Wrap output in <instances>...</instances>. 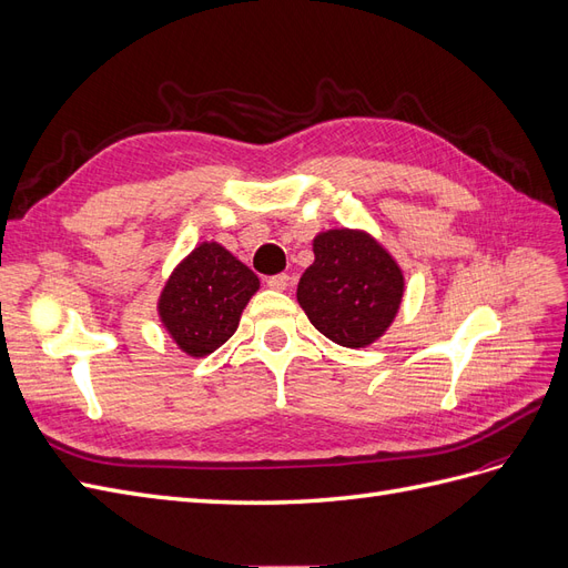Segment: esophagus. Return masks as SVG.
<instances>
[{
  "label": "esophagus",
  "instance_id": "esophagus-1",
  "mask_svg": "<svg viewBox=\"0 0 568 568\" xmlns=\"http://www.w3.org/2000/svg\"><path fill=\"white\" fill-rule=\"evenodd\" d=\"M288 282H291V277L288 274H272V277H267V286L270 288H277V291H284L286 286H288Z\"/></svg>",
  "mask_w": 568,
  "mask_h": 568
}]
</instances>
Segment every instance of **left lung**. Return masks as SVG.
Wrapping results in <instances>:
<instances>
[{
    "mask_svg": "<svg viewBox=\"0 0 568 568\" xmlns=\"http://www.w3.org/2000/svg\"><path fill=\"white\" fill-rule=\"evenodd\" d=\"M315 263L296 298L317 332L338 346L365 348L398 313L405 280L390 253L367 232L329 230L315 236Z\"/></svg>",
    "mask_w": 568,
    "mask_h": 568,
    "instance_id": "obj_1",
    "label": "left lung"
}]
</instances>
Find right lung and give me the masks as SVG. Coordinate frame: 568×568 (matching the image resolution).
Returning a JSON list of instances; mask_svg holds the SVG:
<instances>
[{"mask_svg":"<svg viewBox=\"0 0 568 568\" xmlns=\"http://www.w3.org/2000/svg\"><path fill=\"white\" fill-rule=\"evenodd\" d=\"M257 286L255 274L225 246L203 242L170 274L159 315L186 355H211L236 332Z\"/></svg>","mask_w":568,"mask_h":568,"instance_id":"obj_1","label":"right lung"}]
</instances>
